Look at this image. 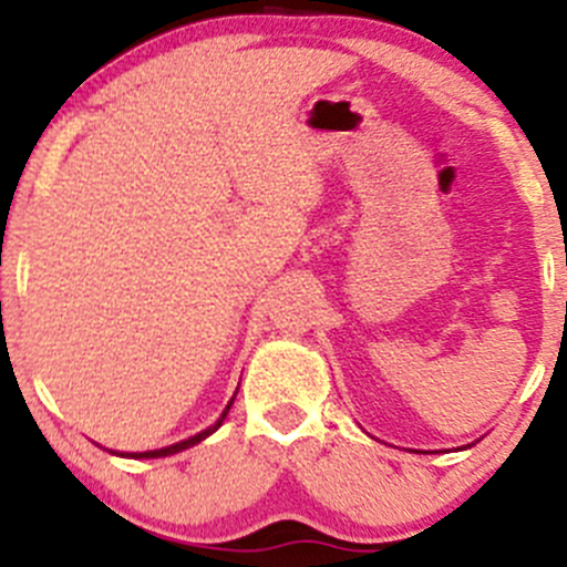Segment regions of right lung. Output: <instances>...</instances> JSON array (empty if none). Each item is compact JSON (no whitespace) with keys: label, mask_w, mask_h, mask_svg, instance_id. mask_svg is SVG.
I'll use <instances>...</instances> for the list:
<instances>
[{"label":"right lung","mask_w":567,"mask_h":567,"mask_svg":"<svg viewBox=\"0 0 567 567\" xmlns=\"http://www.w3.org/2000/svg\"><path fill=\"white\" fill-rule=\"evenodd\" d=\"M230 405H233V400H230V403H227V409L221 411V416H219V420H216V425H210L208 431L197 433V436L186 439V442L169 444V447H164V450H151V453H134V458H164V455H175V453H181V450H186V447H194V444H199V442H203L205 436H210V433H214L216 427H219L221 422H225V416H227V411H230Z\"/></svg>","instance_id":"1"}]
</instances>
